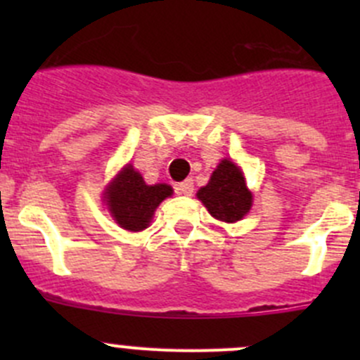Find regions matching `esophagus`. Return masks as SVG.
Segmentation results:
<instances>
[{"mask_svg":"<svg viewBox=\"0 0 360 360\" xmlns=\"http://www.w3.org/2000/svg\"><path fill=\"white\" fill-rule=\"evenodd\" d=\"M174 190H176L177 195L191 197V195H193V181L186 179V181H183V183H177L176 186H174Z\"/></svg>","mask_w":360,"mask_h":360,"instance_id":"1","label":"esophagus"}]
</instances>
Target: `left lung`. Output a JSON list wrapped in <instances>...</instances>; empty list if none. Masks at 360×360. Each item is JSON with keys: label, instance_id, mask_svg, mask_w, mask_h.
Segmentation results:
<instances>
[{"label": "left lung", "instance_id": "obj_1", "mask_svg": "<svg viewBox=\"0 0 360 360\" xmlns=\"http://www.w3.org/2000/svg\"><path fill=\"white\" fill-rule=\"evenodd\" d=\"M198 200L216 219L235 223L249 212L252 195L245 186L242 170L230 160H223L214 170L207 186L198 190Z\"/></svg>", "mask_w": 360, "mask_h": 360}]
</instances>
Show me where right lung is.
<instances>
[{
	"label": "right lung",
	"mask_w": 360,
	"mask_h": 360,
	"mask_svg": "<svg viewBox=\"0 0 360 360\" xmlns=\"http://www.w3.org/2000/svg\"><path fill=\"white\" fill-rule=\"evenodd\" d=\"M172 195L169 184L148 186L132 165H127L116 176L106 191V205L112 217L129 231H141L150 226L155 209L160 202Z\"/></svg>",
	"instance_id": "right-lung-1"
}]
</instances>
